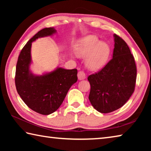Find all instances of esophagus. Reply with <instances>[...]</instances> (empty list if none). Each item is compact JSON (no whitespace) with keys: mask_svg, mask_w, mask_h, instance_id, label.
I'll list each match as a JSON object with an SVG mask.
<instances>
[{"mask_svg":"<svg viewBox=\"0 0 151 151\" xmlns=\"http://www.w3.org/2000/svg\"><path fill=\"white\" fill-rule=\"evenodd\" d=\"M86 78V75L84 71L83 70H80L78 73V78L79 80H83Z\"/></svg>","mask_w":151,"mask_h":151,"instance_id":"34e87169","label":"esophagus"}]
</instances>
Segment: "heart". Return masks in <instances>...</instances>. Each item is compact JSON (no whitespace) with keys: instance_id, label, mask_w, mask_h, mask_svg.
<instances>
[{"instance_id":"1","label":"heart","mask_w":151,"mask_h":151,"mask_svg":"<svg viewBox=\"0 0 151 151\" xmlns=\"http://www.w3.org/2000/svg\"><path fill=\"white\" fill-rule=\"evenodd\" d=\"M77 52L81 57H86V65L89 69L97 70L106 65L111 49L106 43L101 42L98 38L88 36L79 43Z\"/></svg>"}]
</instances>
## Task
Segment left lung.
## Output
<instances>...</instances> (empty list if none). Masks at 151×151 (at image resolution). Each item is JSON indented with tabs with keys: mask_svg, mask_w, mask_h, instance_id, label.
Segmentation results:
<instances>
[{
	"mask_svg": "<svg viewBox=\"0 0 151 151\" xmlns=\"http://www.w3.org/2000/svg\"><path fill=\"white\" fill-rule=\"evenodd\" d=\"M112 59L99 72L89 75L88 99L101 113H109L122 107L134 91L137 66L133 55L124 40L116 34Z\"/></svg>",
	"mask_w": 151,
	"mask_h": 151,
	"instance_id": "8db88e82",
	"label": "left lung"
}]
</instances>
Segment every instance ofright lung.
<instances>
[{"label":"right lung","instance_id":"obj_1","mask_svg":"<svg viewBox=\"0 0 151 151\" xmlns=\"http://www.w3.org/2000/svg\"><path fill=\"white\" fill-rule=\"evenodd\" d=\"M56 32L52 27L38 32L22 48L18 58L15 85L18 94L32 111L43 115L50 114L59 108L68 90L77 81V70L58 68L42 76H35L29 70L30 49L33 41Z\"/></svg>","mask_w":151,"mask_h":151}]
</instances>
